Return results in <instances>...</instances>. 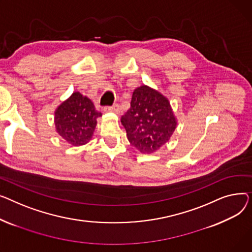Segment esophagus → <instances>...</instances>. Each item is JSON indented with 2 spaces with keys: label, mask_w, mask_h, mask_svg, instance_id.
Returning a JSON list of instances; mask_svg holds the SVG:
<instances>
[{
  "label": "esophagus",
  "mask_w": 252,
  "mask_h": 252,
  "mask_svg": "<svg viewBox=\"0 0 252 252\" xmlns=\"http://www.w3.org/2000/svg\"><path fill=\"white\" fill-rule=\"evenodd\" d=\"M103 111H105V112H112V113H115V114H119L120 113V108L118 105H113L111 107H105Z\"/></svg>",
  "instance_id": "34e87169"
}]
</instances>
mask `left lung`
<instances>
[{
	"label": "left lung",
	"mask_w": 252,
	"mask_h": 252,
	"mask_svg": "<svg viewBox=\"0 0 252 252\" xmlns=\"http://www.w3.org/2000/svg\"><path fill=\"white\" fill-rule=\"evenodd\" d=\"M129 142L142 154H153L168 142L177 127L169 99L141 85L132 94L130 109L121 118Z\"/></svg>",
	"instance_id": "8db88e82"
}]
</instances>
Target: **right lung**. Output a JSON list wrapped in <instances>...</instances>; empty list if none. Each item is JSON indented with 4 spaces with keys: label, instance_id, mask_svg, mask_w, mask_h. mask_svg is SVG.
Listing matches in <instances>:
<instances>
[{
    "label": "right lung",
    "instance_id": "right-lung-1",
    "mask_svg": "<svg viewBox=\"0 0 252 252\" xmlns=\"http://www.w3.org/2000/svg\"><path fill=\"white\" fill-rule=\"evenodd\" d=\"M100 116L90 98L74 92L55 111L56 131L71 145H84L92 139Z\"/></svg>",
    "mask_w": 252,
    "mask_h": 252
}]
</instances>
